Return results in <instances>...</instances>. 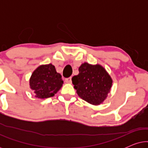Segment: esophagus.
<instances>
[{
    "mask_svg": "<svg viewBox=\"0 0 148 148\" xmlns=\"http://www.w3.org/2000/svg\"><path fill=\"white\" fill-rule=\"evenodd\" d=\"M65 82L66 83H68V84H71V77L66 78V79H65Z\"/></svg>",
    "mask_w": 148,
    "mask_h": 148,
    "instance_id": "obj_1",
    "label": "esophagus"
}]
</instances>
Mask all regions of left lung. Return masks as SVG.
Here are the masks:
<instances>
[{"mask_svg":"<svg viewBox=\"0 0 148 148\" xmlns=\"http://www.w3.org/2000/svg\"><path fill=\"white\" fill-rule=\"evenodd\" d=\"M79 74L72 77V83L81 98L98 106L106 100L110 92L112 79L101 64L84 62L79 67Z\"/></svg>","mask_w":148,"mask_h":148,"instance_id":"8db88e82","label":"left lung"}]
</instances>
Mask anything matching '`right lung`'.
<instances>
[{
    "instance_id": "add662e5",
    "label": "right lung",
    "mask_w": 148,
    "mask_h": 148,
    "mask_svg": "<svg viewBox=\"0 0 148 148\" xmlns=\"http://www.w3.org/2000/svg\"><path fill=\"white\" fill-rule=\"evenodd\" d=\"M63 84L61 75L50 63L36 69L29 78V88L36 98L46 99L54 96Z\"/></svg>"
}]
</instances>
